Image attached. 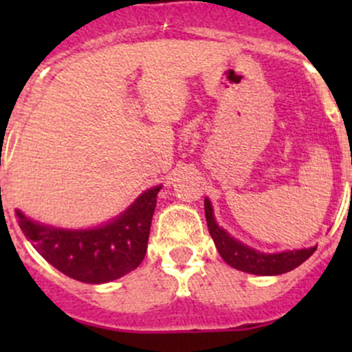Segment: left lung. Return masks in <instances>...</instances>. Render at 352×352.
Here are the masks:
<instances>
[{"label":"left lung","instance_id":"obj_1","mask_svg":"<svg viewBox=\"0 0 352 352\" xmlns=\"http://www.w3.org/2000/svg\"><path fill=\"white\" fill-rule=\"evenodd\" d=\"M204 212L209 233H211L216 248H218L223 261L228 265H232V267L239 269V271L248 272V274H285V272L293 271L294 267L303 264L317 250V247H310L300 248V250H285L279 252V254H264V252L255 250V248L248 247V245L242 243L240 240L233 239L225 228H221L216 223L214 211H212L211 201L208 197L204 199Z\"/></svg>","mask_w":352,"mask_h":352}]
</instances>
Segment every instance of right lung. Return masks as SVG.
I'll list each match as a JSON object with an SVG mask.
<instances>
[{"label":"right lung","mask_w":352,"mask_h":352,"mask_svg":"<svg viewBox=\"0 0 352 352\" xmlns=\"http://www.w3.org/2000/svg\"><path fill=\"white\" fill-rule=\"evenodd\" d=\"M160 189L144 190L126 211L95 228H58L15 212L23 235L49 264L76 281L104 285L143 262Z\"/></svg>","instance_id":"obj_1"}]
</instances>
